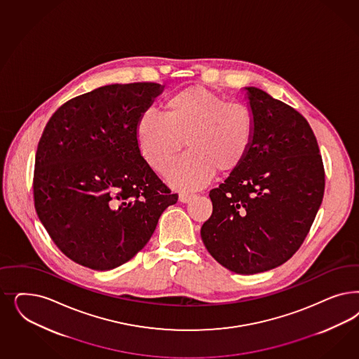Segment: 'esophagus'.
I'll list each match as a JSON object with an SVG mask.
<instances>
[{
    "label": "esophagus",
    "mask_w": 359,
    "mask_h": 359,
    "mask_svg": "<svg viewBox=\"0 0 359 359\" xmlns=\"http://www.w3.org/2000/svg\"><path fill=\"white\" fill-rule=\"evenodd\" d=\"M191 198H193L191 194H180V201H181L182 203H187Z\"/></svg>",
    "instance_id": "34e87169"
}]
</instances>
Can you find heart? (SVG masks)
Masks as SVG:
<instances>
[{"label":"heart","instance_id":"obj_1","mask_svg":"<svg viewBox=\"0 0 359 359\" xmlns=\"http://www.w3.org/2000/svg\"><path fill=\"white\" fill-rule=\"evenodd\" d=\"M256 121L252 111L229 103L202 86H189L163 103L162 117L145 112L136 123V142L142 160L163 173L182 149V158L166 173L169 185L190 191L208 185L214 174L239 170L254 145Z\"/></svg>","mask_w":359,"mask_h":359}]
</instances>
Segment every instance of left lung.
Here are the masks:
<instances>
[{
    "label": "left lung",
    "mask_w": 359,
    "mask_h": 359,
    "mask_svg": "<svg viewBox=\"0 0 359 359\" xmlns=\"http://www.w3.org/2000/svg\"><path fill=\"white\" fill-rule=\"evenodd\" d=\"M256 121L243 166L210 190L212 214L201 236L224 268L254 275L285 263L300 248L321 206L323 157L312 128L294 108L245 87Z\"/></svg>",
    "instance_id": "1"
}]
</instances>
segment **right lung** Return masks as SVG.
<instances>
[{
  "instance_id": "obj_1",
  "label": "right lung",
  "mask_w": 359,
  "mask_h": 359,
  "mask_svg": "<svg viewBox=\"0 0 359 359\" xmlns=\"http://www.w3.org/2000/svg\"><path fill=\"white\" fill-rule=\"evenodd\" d=\"M162 90L158 83L99 87L59 107L46 124L35 154V211L81 266L127 263L178 199L140 156L135 133Z\"/></svg>"
}]
</instances>
